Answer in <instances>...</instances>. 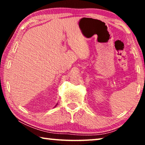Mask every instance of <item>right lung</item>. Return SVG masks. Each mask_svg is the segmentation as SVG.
Masks as SVG:
<instances>
[{"label":"right lung","instance_id":"1","mask_svg":"<svg viewBox=\"0 0 145 145\" xmlns=\"http://www.w3.org/2000/svg\"><path fill=\"white\" fill-rule=\"evenodd\" d=\"M57 105H56V106H57ZM56 106H55V107H56Z\"/></svg>","mask_w":145,"mask_h":145}]
</instances>
